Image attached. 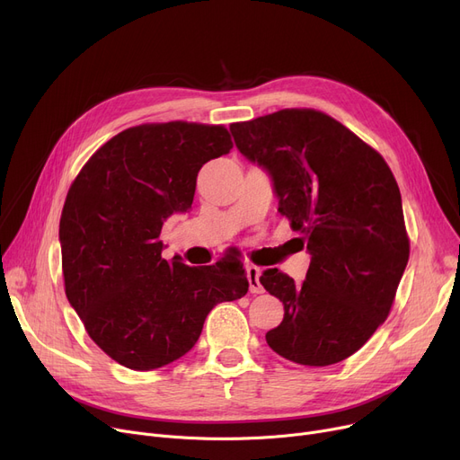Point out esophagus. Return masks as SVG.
Returning <instances> with one entry per match:
<instances>
[{"label": "esophagus", "instance_id": "34e87169", "mask_svg": "<svg viewBox=\"0 0 460 460\" xmlns=\"http://www.w3.org/2000/svg\"><path fill=\"white\" fill-rule=\"evenodd\" d=\"M246 272H248V281H250V291H252L253 295H261V293L264 291V287H262L261 281H259V278H261V269L255 267V264H248Z\"/></svg>", "mask_w": 460, "mask_h": 460}]
</instances>
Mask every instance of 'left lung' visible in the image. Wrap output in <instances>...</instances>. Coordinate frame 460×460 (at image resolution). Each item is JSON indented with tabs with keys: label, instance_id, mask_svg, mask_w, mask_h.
<instances>
[{
	"label": "left lung",
	"instance_id": "1",
	"mask_svg": "<svg viewBox=\"0 0 460 460\" xmlns=\"http://www.w3.org/2000/svg\"><path fill=\"white\" fill-rule=\"evenodd\" d=\"M238 151L272 175L279 212L311 253L302 285L278 269L262 287L285 315L269 347L309 367L352 356L390 315L410 255L390 165L333 117L291 108L233 123Z\"/></svg>",
	"mask_w": 460,
	"mask_h": 460
}]
</instances>
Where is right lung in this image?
I'll return each instance as SVG.
<instances>
[{
    "instance_id": "right-lung-1",
    "label": "right lung",
    "mask_w": 460,
    "mask_h": 460,
    "mask_svg": "<svg viewBox=\"0 0 460 460\" xmlns=\"http://www.w3.org/2000/svg\"><path fill=\"white\" fill-rule=\"evenodd\" d=\"M231 149L224 125L147 123L106 141L70 184L59 222L65 293L117 364H172L196 345L216 304L248 293L240 262L162 257L164 222L191 207L203 164Z\"/></svg>"
}]
</instances>
